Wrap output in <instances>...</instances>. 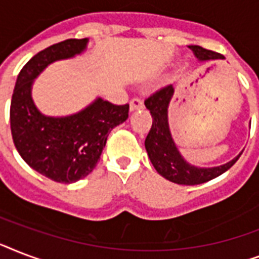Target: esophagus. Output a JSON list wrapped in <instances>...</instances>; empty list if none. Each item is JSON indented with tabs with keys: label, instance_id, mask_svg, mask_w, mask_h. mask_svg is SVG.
<instances>
[{
	"label": "esophagus",
	"instance_id": "obj_1",
	"mask_svg": "<svg viewBox=\"0 0 259 259\" xmlns=\"http://www.w3.org/2000/svg\"><path fill=\"white\" fill-rule=\"evenodd\" d=\"M142 107H144V102H142V99H140V98H133V99L130 101V110H132V111L142 109Z\"/></svg>",
	"mask_w": 259,
	"mask_h": 259
}]
</instances>
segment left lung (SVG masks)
Wrapping results in <instances>:
<instances>
[{
    "label": "left lung",
    "mask_w": 259,
    "mask_h": 259,
    "mask_svg": "<svg viewBox=\"0 0 259 259\" xmlns=\"http://www.w3.org/2000/svg\"><path fill=\"white\" fill-rule=\"evenodd\" d=\"M189 48L192 50L195 56L200 62L223 59L221 54L205 50L200 46H189ZM173 93H175L173 86L169 84V86L157 90L156 93L145 99L146 109L149 110L153 118L152 127L146 136L145 148L154 169L162 177H165L166 180L183 185L201 184V183L221 176L222 173L229 170L237 162L241 154L227 164L212 166V168H199L185 161L173 141L169 125H168V106L173 97Z\"/></svg>",
    "instance_id": "obj_1"
}]
</instances>
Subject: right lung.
I'll return each instance as SVG.
<instances>
[{
  "mask_svg": "<svg viewBox=\"0 0 259 259\" xmlns=\"http://www.w3.org/2000/svg\"><path fill=\"white\" fill-rule=\"evenodd\" d=\"M87 42L89 38H68L34 55L20 71L10 102L16 149L32 169L56 183L71 184L93 172L109 133L129 117V105L102 98L67 117H47L34 106V79L51 63L82 54Z\"/></svg>",
  "mask_w": 259,
  "mask_h": 259,
  "instance_id": "add662e5",
  "label": "right lung"
}]
</instances>
